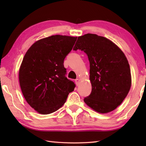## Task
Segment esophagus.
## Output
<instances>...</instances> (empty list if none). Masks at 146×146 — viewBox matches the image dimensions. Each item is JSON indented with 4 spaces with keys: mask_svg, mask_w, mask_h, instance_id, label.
Returning <instances> with one entry per match:
<instances>
[{
    "mask_svg": "<svg viewBox=\"0 0 146 146\" xmlns=\"http://www.w3.org/2000/svg\"><path fill=\"white\" fill-rule=\"evenodd\" d=\"M75 83H76V85L78 86V85H79V83H80V79H78V78H76L75 80Z\"/></svg>",
    "mask_w": 146,
    "mask_h": 146,
    "instance_id": "obj_1",
    "label": "esophagus"
}]
</instances>
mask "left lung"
Returning <instances> with one entry per match:
<instances>
[{"label": "left lung", "mask_w": 146, "mask_h": 146, "mask_svg": "<svg viewBox=\"0 0 146 146\" xmlns=\"http://www.w3.org/2000/svg\"><path fill=\"white\" fill-rule=\"evenodd\" d=\"M84 51L90 62L92 92L85 104L105 113L119 107L131 86L129 64L120 49L109 39L94 34L80 36L73 50Z\"/></svg>", "instance_id": "1"}]
</instances>
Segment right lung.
Wrapping results in <instances>:
<instances>
[{
	"mask_svg": "<svg viewBox=\"0 0 146 146\" xmlns=\"http://www.w3.org/2000/svg\"><path fill=\"white\" fill-rule=\"evenodd\" d=\"M76 39L49 36L34 43L24 56L19 73L21 88L26 102L38 113L56 111L75 89V83L66 77L63 63Z\"/></svg>",
	"mask_w": 146,
	"mask_h": 146,
	"instance_id": "add662e5",
	"label": "right lung"
}]
</instances>
